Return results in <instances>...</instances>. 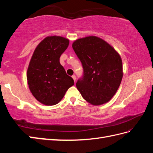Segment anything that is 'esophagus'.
I'll list each match as a JSON object with an SVG mask.
<instances>
[{
    "label": "esophagus",
    "mask_w": 153,
    "mask_h": 153,
    "mask_svg": "<svg viewBox=\"0 0 153 153\" xmlns=\"http://www.w3.org/2000/svg\"><path fill=\"white\" fill-rule=\"evenodd\" d=\"M72 78H73V79H74V82H76V76H75V75H73L72 76Z\"/></svg>",
    "instance_id": "34e87169"
}]
</instances>
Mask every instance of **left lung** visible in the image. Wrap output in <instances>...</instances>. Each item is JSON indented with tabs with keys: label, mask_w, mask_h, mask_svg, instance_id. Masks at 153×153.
I'll use <instances>...</instances> for the list:
<instances>
[{
	"label": "left lung",
	"mask_w": 153,
	"mask_h": 153,
	"mask_svg": "<svg viewBox=\"0 0 153 153\" xmlns=\"http://www.w3.org/2000/svg\"><path fill=\"white\" fill-rule=\"evenodd\" d=\"M72 47L83 66V76L76 83L83 98L93 105L108 102L123 77L119 54L105 41L95 36L79 39L74 42Z\"/></svg>",
	"instance_id": "obj_1"
}]
</instances>
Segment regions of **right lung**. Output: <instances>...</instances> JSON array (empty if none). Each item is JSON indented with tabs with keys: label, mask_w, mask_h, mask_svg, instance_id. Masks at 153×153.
<instances>
[{
	"label": "right lung",
	"mask_w": 153,
	"mask_h": 153,
	"mask_svg": "<svg viewBox=\"0 0 153 153\" xmlns=\"http://www.w3.org/2000/svg\"><path fill=\"white\" fill-rule=\"evenodd\" d=\"M69 40L59 36L47 37L35 48L27 71L31 93L45 105H54L62 99L66 91L74 85L72 77L66 74L60 63L61 54Z\"/></svg>",
	"instance_id": "obj_1"
}]
</instances>
